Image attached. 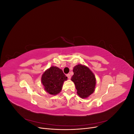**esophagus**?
<instances>
[{"instance_id": "34e87169", "label": "esophagus", "mask_w": 134, "mask_h": 134, "mask_svg": "<svg viewBox=\"0 0 134 134\" xmlns=\"http://www.w3.org/2000/svg\"><path fill=\"white\" fill-rule=\"evenodd\" d=\"M66 76H68V78L69 79H70V78H71V75L69 74H67L66 75Z\"/></svg>"}]
</instances>
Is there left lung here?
Returning a JSON list of instances; mask_svg holds the SVG:
<instances>
[{
	"mask_svg": "<svg viewBox=\"0 0 134 134\" xmlns=\"http://www.w3.org/2000/svg\"><path fill=\"white\" fill-rule=\"evenodd\" d=\"M74 75L71 80L75 84L77 94L81 98H87L94 92L96 79L88 66L78 64L73 68Z\"/></svg>",
	"mask_w": 134,
	"mask_h": 134,
	"instance_id": "8db88e82",
	"label": "left lung"
}]
</instances>
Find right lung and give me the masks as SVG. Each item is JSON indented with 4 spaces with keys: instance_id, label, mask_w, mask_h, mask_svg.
Instances as JSON below:
<instances>
[{
    "instance_id": "1",
    "label": "right lung",
    "mask_w": 134,
    "mask_h": 134,
    "mask_svg": "<svg viewBox=\"0 0 134 134\" xmlns=\"http://www.w3.org/2000/svg\"><path fill=\"white\" fill-rule=\"evenodd\" d=\"M67 79L68 77L61 69L52 66L42 75L41 83L44 91L48 94L56 95L62 91L64 82Z\"/></svg>"
}]
</instances>
